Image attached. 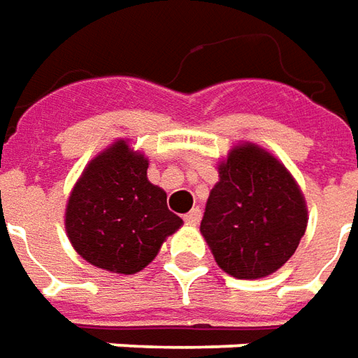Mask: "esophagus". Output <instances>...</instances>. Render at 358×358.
Returning <instances> with one entry per match:
<instances>
[{"mask_svg": "<svg viewBox=\"0 0 358 358\" xmlns=\"http://www.w3.org/2000/svg\"><path fill=\"white\" fill-rule=\"evenodd\" d=\"M201 216H203L201 210H199V208H193L189 214H185V222H187V224H191V226H196V224L201 222Z\"/></svg>", "mask_w": 358, "mask_h": 358, "instance_id": "1", "label": "esophagus"}]
</instances>
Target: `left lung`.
I'll return each mask as SVG.
<instances>
[{
  "label": "left lung",
  "instance_id": "1",
  "mask_svg": "<svg viewBox=\"0 0 358 358\" xmlns=\"http://www.w3.org/2000/svg\"><path fill=\"white\" fill-rule=\"evenodd\" d=\"M306 226V199L285 164L253 142L231 148L201 222L218 267L236 278L268 277L294 255Z\"/></svg>",
  "mask_w": 358,
  "mask_h": 358
}]
</instances>
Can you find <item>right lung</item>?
Segmentation results:
<instances>
[{"instance_id": "right-lung-1", "label": "right lung", "mask_w": 358, "mask_h": 358, "mask_svg": "<svg viewBox=\"0 0 358 358\" xmlns=\"http://www.w3.org/2000/svg\"><path fill=\"white\" fill-rule=\"evenodd\" d=\"M148 157L120 138L95 155L71 189L64 226L78 255L97 268L134 275L183 220L148 179Z\"/></svg>"}]
</instances>
